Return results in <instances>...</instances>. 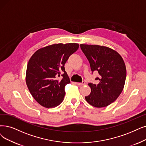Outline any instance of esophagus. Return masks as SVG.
Here are the masks:
<instances>
[{
    "label": "esophagus",
    "instance_id": "obj_1",
    "mask_svg": "<svg viewBox=\"0 0 146 146\" xmlns=\"http://www.w3.org/2000/svg\"><path fill=\"white\" fill-rule=\"evenodd\" d=\"M76 84H77L78 86H81L85 85V84H86V83L84 82V81H83L82 83H77Z\"/></svg>",
    "mask_w": 146,
    "mask_h": 146
}]
</instances>
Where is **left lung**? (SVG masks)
I'll list each match as a JSON object with an SVG mask.
<instances>
[{
	"mask_svg": "<svg viewBox=\"0 0 146 146\" xmlns=\"http://www.w3.org/2000/svg\"><path fill=\"white\" fill-rule=\"evenodd\" d=\"M88 59L91 71L98 72L95 78L98 84L89 83L90 94L85 97L91 106L102 108L114 102L120 95L125 83L126 69L123 59L117 51L107 46L80 44Z\"/></svg>",
	"mask_w": 146,
	"mask_h": 146,
	"instance_id": "obj_1",
	"label": "left lung"
}]
</instances>
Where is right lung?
I'll return each instance as SVG.
<instances>
[{"label":"right lung","mask_w":146,"mask_h":146,"mask_svg":"<svg viewBox=\"0 0 146 146\" xmlns=\"http://www.w3.org/2000/svg\"><path fill=\"white\" fill-rule=\"evenodd\" d=\"M78 47L77 43L54 44L38 50L29 59L26 83L32 96L40 106L53 108L63 101L65 86L70 83L64 66ZM62 72V79L57 80Z\"/></svg>","instance_id":"right-lung-1"}]
</instances>
